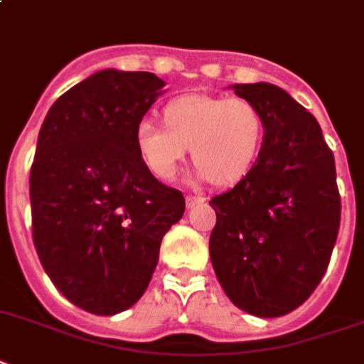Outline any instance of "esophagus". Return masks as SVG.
Wrapping results in <instances>:
<instances>
[{"instance_id": "34e87169", "label": "esophagus", "mask_w": 364, "mask_h": 364, "mask_svg": "<svg viewBox=\"0 0 364 364\" xmlns=\"http://www.w3.org/2000/svg\"><path fill=\"white\" fill-rule=\"evenodd\" d=\"M203 203H206V197H200V195H188V197H186L188 208H195V206H199V204Z\"/></svg>"}]
</instances>
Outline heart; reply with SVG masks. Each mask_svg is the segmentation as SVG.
Masks as SVG:
<instances>
[{"instance_id":"1","label":"heart","mask_w":364,"mask_h":364,"mask_svg":"<svg viewBox=\"0 0 364 364\" xmlns=\"http://www.w3.org/2000/svg\"><path fill=\"white\" fill-rule=\"evenodd\" d=\"M262 137V111L242 96H178L165 104L164 124L143 119L135 126L137 150L158 178H175L191 146L200 176L218 186L247 175Z\"/></svg>"}]
</instances>
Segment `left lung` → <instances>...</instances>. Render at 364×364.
I'll return each instance as SVG.
<instances>
[{
	"instance_id": "obj_1",
	"label": "left lung",
	"mask_w": 364,
	"mask_h": 364,
	"mask_svg": "<svg viewBox=\"0 0 364 364\" xmlns=\"http://www.w3.org/2000/svg\"><path fill=\"white\" fill-rule=\"evenodd\" d=\"M262 111L264 143L249 173L210 200V258L242 311L283 316L320 284L341 227L331 149L301 104L272 83L234 85Z\"/></svg>"
}]
</instances>
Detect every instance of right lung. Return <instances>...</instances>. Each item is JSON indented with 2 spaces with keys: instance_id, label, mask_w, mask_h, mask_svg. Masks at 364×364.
Returning <instances> with one entry per match:
<instances>
[{
  "instance_id": "add662e5",
  "label": "right lung",
  "mask_w": 364,
  "mask_h": 364,
  "mask_svg": "<svg viewBox=\"0 0 364 364\" xmlns=\"http://www.w3.org/2000/svg\"><path fill=\"white\" fill-rule=\"evenodd\" d=\"M164 85L150 72H96L57 98L38 134L33 243L57 290L92 314L122 312L145 294L161 240L186 210L135 145Z\"/></svg>"
}]
</instances>
